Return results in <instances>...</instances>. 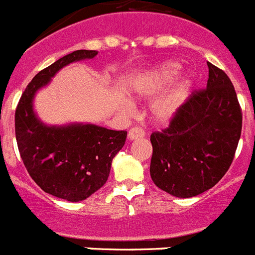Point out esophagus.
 <instances>
[{
	"mask_svg": "<svg viewBox=\"0 0 255 255\" xmlns=\"http://www.w3.org/2000/svg\"><path fill=\"white\" fill-rule=\"evenodd\" d=\"M144 135L145 134H144V131L140 128H131L129 134H128V138H129V140H135V139L143 138Z\"/></svg>",
	"mask_w": 255,
	"mask_h": 255,
	"instance_id": "esophagus-1",
	"label": "esophagus"
}]
</instances>
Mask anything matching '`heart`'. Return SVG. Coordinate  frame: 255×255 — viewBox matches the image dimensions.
<instances>
[{
  "instance_id": "b5f03b06",
  "label": "heart",
  "mask_w": 255,
  "mask_h": 255,
  "mask_svg": "<svg viewBox=\"0 0 255 255\" xmlns=\"http://www.w3.org/2000/svg\"><path fill=\"white\" fill-rule=\"evenodd\" d=\"M181 71V65L177 62H166L161 66L150 70L139 76L131 83V92L136 97H149L161 91L164 85L171 83ZM181 105V97L179 94L159 101L153 106L152 114L159 123L170 121Z\"/></svg>"
}]
</instances>
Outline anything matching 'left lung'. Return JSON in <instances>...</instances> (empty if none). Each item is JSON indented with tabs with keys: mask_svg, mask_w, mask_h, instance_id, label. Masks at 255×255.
Returning <instances> with one entry per match:
<instances>
[{
	"mask_svg": "<svg viewBox=\"0 0 255 255\" xmlns=\"http://www.w3.org/2000/svg\"><path fill=\"white\" fill-rule=\"evenodd\" d=\"M204 91L193 93L167 129L153 132L150 177L177 198L202 194L224 177L242 134L236 92L225 71L207 62Z\"/></svg>",
	"mask_w": 255,
	"mask_h": 255,
	"instance_id": "left-lung-1",
	"label": "left lung"
}]
</instances>
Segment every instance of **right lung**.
I'll use <instances>...</instances> for the list:
<instances>
[{
  "label": "right lung",
  "instance_id": "right-lung-1",
  "mask_svg": "<svg viewBox=\"0 0 255 255\" xmlns=\"http://www.w3.org/2000/svg\"><path fill=\"white\" fill-rule=\"evenodd\" d=\"M97 51L78 49L39 71L28 84L15 112L17 148L29 175L42 190L69 202H80L106 184L126 131L89 123L48 125L34 110L35 94L65 66L91 60Z\"/></svg>",
  "mask_w": 255,
  "mask_h": 255
}]
</instances>
